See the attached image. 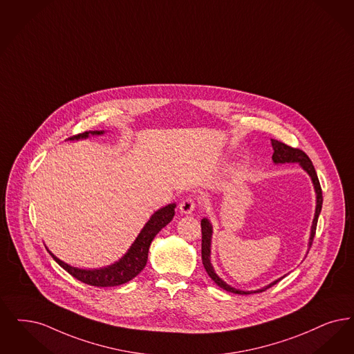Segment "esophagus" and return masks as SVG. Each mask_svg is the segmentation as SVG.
Wrapping results in <instances>:
<instances>
[{
    "mask_svg": "<svg viewBox=\"0 0 354 354\" xmlns=\"http://www.w3.org/2000/svg\"><path fill=\"white\" fill-rule=\"evenodd\" d=\"M196 207V200L194 196H187L183 201L179 204V209L183 214H189Z\"/></svg>",
    "mask_w": 354,
    "mask_h": 354,
    "instance_id": "1",
    "label": "esophagus"
}]
</instances>
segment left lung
I'll return each mask as SVG.
<instances>
[{"instance_id": "1", "label": "left lung", "mask_w": 354, "mask_h": 354, "mask_svg": "<svg viewBox=\"0 0 354 354\" xmlns=\"http://www.w3.org/2000/svg\"><path fill=\"white\" fill-rule=\"evenodd\" d=\"M271 145H272V149H274V154H272L274 163H291V162L294 163V162H297L311 176L312 182L315 185V191H316V212H315V218H313V223H312L311 237H310V248H311L313 237H315V233H316V227H317V218H319V214L322 212V205H323V192H322V187H320L317 174H316L315 167L312 165L311 159L303 150L297 149V147H291V146L278 141V140H271ZM211 237H212L211 223L207 218H203L201 220V259H203V265H204V269L207 271V274L209 275V278L218 287H221L223 290H225L227 292H233V294L249 295V294H254V292H262V291L268 290L271 286L277 284L282 279L281 278V279L271 283L269 286H266L265 288H261V290H257V291H241V290H236V288L227 286V283L217 277V274L214 272L212 265H211Z\"/></svg>"}]
</instances>
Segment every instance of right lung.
Returning <instances> with one entry per match:
<instances>
[{
	"mask_svg": "<svg viewBox=\"0 0 354 354\" xmlns=\"http://www.w3.org/2000/svg\"><path fill=\"white\" fill-rule=\"evenodd\" d=\"M104 131H84L76 136L70 137V140H80L86 138L89 134L99 136ZM175 214V204H169L165 208L156 211L150 220L146 223L141 233L138 234L137 240L130 246L127 254L124 255L118 262L113 265L100 270H82L72 268L70 265L62 262L59 258L53 254L50 250L48 253L57 261L59 266H62L67 272H70L73 278L80 282L86 283L95 287H113L131 281L137 277L142 270L145 269L147 262V254L151 241L154 240L156 234L162 227H166Z\"/></svg>",
	"mask_w": 354,
	"mask_h": 354,
	"instance_id": "1",
	"label": "right lung"
}]
</instances>
